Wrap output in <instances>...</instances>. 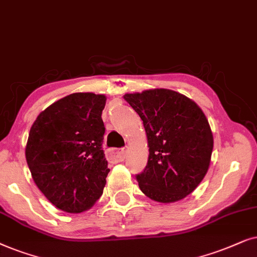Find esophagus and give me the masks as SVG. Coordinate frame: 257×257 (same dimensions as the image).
I'll return each instance as SVG.
<instances>
[{"label":"esophagus","instance_id":"34e87169","mask_svg":"<svg viewBox=\"0 0 257 257\" xmlns=\"http://www.w3.org/2000/svg\"><path fill=\"white\" fill-rule=\"evenodd\" d=\"M109 159L112 161H123L126 156V150L124 149H118V150H110L108 152Z\"/></svg>","mask_w":257,"mask_h":257}]
</instances>
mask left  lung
<instances>
[{
	"mask_svg": "<svg viewBox=\"0 0 257 257\" xmlns=\"http://www.w3.org/2000/svg\"><path fill=\"white\" fill-rule=\"evenodd\" d=\"M123 98L141 117L148 140V163L136 175L140 189L156 202L182 200L209 169L214 139L202 109L170 89H149Z\"/></svg>",
	"mask_w": 257,
	"mask_h": 257,
	"instance_id": "1",
	"label": "left lung"
}]
</instances>
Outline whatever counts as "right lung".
I'll list each match as a JSON object with an SVG mask.
<instances>
[{
    "label": "right lung",
    "instance_id": "right-lung-1",
    "mask_svg": "<svg viewBox=\"0 0 257 257\" xmlns=\"http://www.w3.org/2000/svg\"><path fill=\"white\" fill-rule=\"evenodd\" d=\"M105 101L102 94H70L40 112L30 128L26 159L34 182L66 213L90 209L103 193L110 172L102 150Z\"/></svg>",
    "mask_w": 257,
    "mask_h": 257
}]
</instances>
